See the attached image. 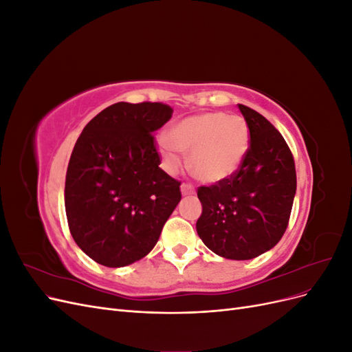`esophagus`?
I'll use <instances>...</instances> for the list:
<instances>
[{"mask_svg": "<svg viewBox=\"0 0 352 352\" xmlns=\"http://www.w3.org/2000/svg\"><path fill=\"white\" fill-rule=\"evenodd\" d=\"M180 190H182V195H194L195 194V188L194 185L190 184H182V186H180Z\"/></svg>", "mask_w": 352, "mask_h": 352, "instance_id": "esophagus-1", "label": "esophagus"}]
</instances>
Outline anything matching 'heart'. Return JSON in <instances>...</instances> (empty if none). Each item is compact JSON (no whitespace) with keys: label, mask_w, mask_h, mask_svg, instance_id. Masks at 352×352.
I'll use <instances>...</instances> for the list:
<instances>
[{"label":"heart","mask_w":352,"mask_h":352,"mask_svg":"<svg viewBox=\"0 0 352 352\" xmlns=\"http://www.w3.org/2000/svg\"><path fill=\"white\" fill-rule=\"evenodd\" d=\"M164 167L175 172L189 153V166L204 182H220L238 172L250 150V127L241 116L202 113L177 122L158 138Z\"/></svg>","instance_id":"1"}]
</instances>
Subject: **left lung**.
<instances>
[{"instance_id": "8db88e82", "label": "left lung", "mask_w": 352, "mask_h": 352, "mask_svg": "<svg viewBox=\"0 0 352 352\" xmlns=\"http://www.w3.org/2000/svg\"><path fill=\"white\" fill-rule=\"evenodd\" d=\"M250 127V150L236 173L199 186L198 236L229 260H251L280 241L296 190L294 157L283 136L255 110L239 104Z\"/></svg>"}]
</instances>
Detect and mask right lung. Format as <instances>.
I'll list each match as a JSON object with an SVG mask.
<instances>
[{
  "mask_svg": "<svg viewBox=\"0 0 352 352\" xmlns=\"http://www.w3.org/2000/svg\"><path fill=\"white\" fill-rule=\"evenodd\" d=\"M172 114L162 102H116L74 144L65 188L69 229L105 267L144 258L182 198L180 182L158 167L153 135Z\"/></svg>",
  "mask_w": 352,
  "mask_h": 352,
  "instance_id": "1",
  "label": "right lung"
}]
</instances>
